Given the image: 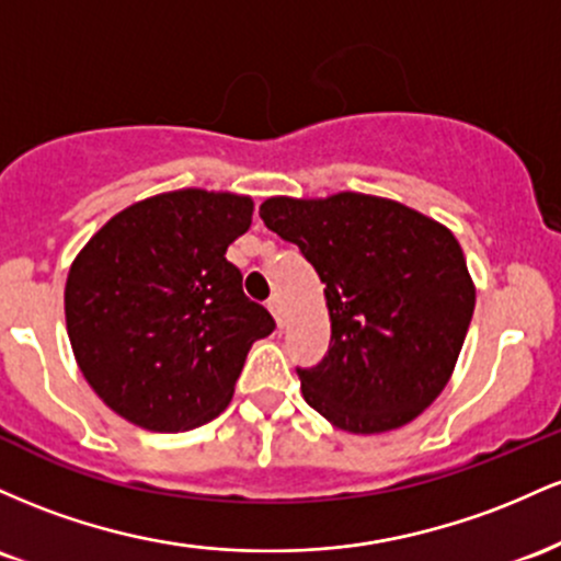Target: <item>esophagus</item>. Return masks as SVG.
Masks as SVG:
<instances>
[{"label": "esophagus", "instance_id": "obj_1", "mask_svg": "<svg viewBox=\"0 0 561 561\" xmlns=\"http://www.w3.org/2000/svg\"><path fill=\"white\" fill-rule=\"evenodd\" d=\"M267 310L273 312V318H275V323H278V329H283V312H280V301L273 297V299L267 301Z\"/></svg>", "mask_w": 561, "mask_h": 561}]
</instances>
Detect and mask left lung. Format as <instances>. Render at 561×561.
I'll return each instance as SVG.
<instances>
[{
  "label": "left lung",
  "mask_w": 561,
  "mask_h": 561,
  "mask_svg": "<svg viewBox=\"0 0 561 561\" xmlns=\"http://www.w3.org/2000/svg\"><path fill=\"white\" fill-rule=\"evenodd\" d=\"M260 217L325 283L331 344L297 368L301 394L339 430H398L448 383L474 312L456 236L389 198H267Z\"/></svg>",
  "instance_id": "left-lung-1"
}]
</instances>
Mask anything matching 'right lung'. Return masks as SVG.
<instances>
[{
    "label": "right lung",
    "instance_id": "add662e5",
    "mask_svg": "<svg viewBox=\"0 0 561 561\" xmlns=\"http://www.w3.org/2000/svg\"><path fill=\"white\" fill-rule=\"evenodd\" d=\"M251 211L236 193H161L118 211L73 260L68 339L84 379L122 419L187 432L228 408L251 344L275 329L225 260Z\"/></svg>",
    "mask_w": 561,
    "mask_h": 561
}]
</instances>
